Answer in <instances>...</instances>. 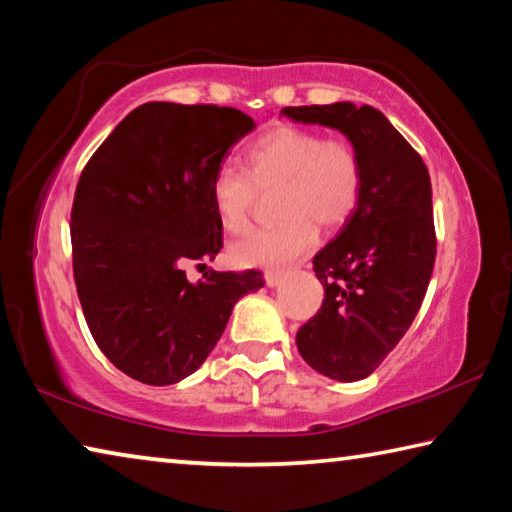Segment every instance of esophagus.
Wrapping results in <instances>:
<instances>
[{
  "label": "esophagus",
  "mask_w": 512,
  "mask_h": 512,
  "mask_svg": "<svg viewBox=\"0 0 512 512\" xmlns=\"http://www.w3.org/2000/svg\"><path fill=\"white\" fill-rule=\"evenodd\" d=\"M266 284L268 287H277V284H280L282 280H284V273L282 271H266Z\"/></svg>",
  "instance_id": "esophagus-1"
}]
</instances>
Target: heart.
Instances as JSON below:
<instances>
[{"label": "heart", "mask_w": 512, "mask_h": 512, "mask_svg": "<svg viewBox=\"0 0 512 512\" xmlns=\"http://www.w3.org/2000/svg\"><path fill=\"white\" fill-rule=\"evenodd\" d=\"M280 185L273 228L257 230L232 246V262L246 268H282L309 253L323 228L348 223L363 196V164L343 137L311 128L277 126L253 142L246 169L223 164L210 194L214 212L232 235L250 228L257 189Z\"/></svg>", "instance_id": "heart-1"}]
</instances>
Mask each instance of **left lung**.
<instances>
[{"label":"left lung","instance_id":"obj_1","mask_svg":"<svg viewBox=\"0 0 512 512\" xmlns=\"http://www.w3.org/2000/svg\"><path fill=\"white\" fill-rule=\"evenodd\" d=\"M282 115L339 128L363 164L357 212L314 257L325 298L298 329L296 343L320 375L366 379L411 327L433 273L436 228L427 164L372 106L339 101L289 106Z\"/></svg>","mask_w":512,"mask_h":512}]
</instances>
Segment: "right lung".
<instances>
[{
    "label": "right lung",
    "instance_id": "add662e5",
    "mask_svg": "<svg viewBox=\"0 0 512 512\" xmlns=\"http://www.w3.org/2000/svg\"><path fill=\"white\" fill-rule=\"evenodd\" d=\"M253 128L237 108L151 101L128 112L81 171L69 235L85 323L99 350L142 384L192 375L235 302L264 287L259 271H207L198 284L183 271L223 246L210 185Z\"/></svg>",
    "mask_w": 512,
    "mask_h": 512
}]
</instances>
